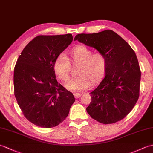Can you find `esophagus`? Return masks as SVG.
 I'll list each match as a JSON object with an SVG mask.
<instances>
[{
	"instance_id": "obj_1",
	"label": "esophagus",
	"mask_w": 153,
	"mask_h": 153,
	"mask_svg": "<svg viewBox=\"0 0 153 153\" xmlns=\"http://www.w3.org/2000/svg\"><path fill=\"white\" fill-rule=\"evenodd\" d=\"M74 95L75 97V98L77 99V98H79V97L82 96V94L81 93H74Z\"/></svg>"
}]
</instances>
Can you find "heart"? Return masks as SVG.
I'll return each instance as SVG.
<instances>
[{
  "label": "heart",
  "mask_w": 153,
  "mask_h": 153,
  "mask_svg": "<svg viewBox=\"0 0 153 153\" xmlns=\"http://www.w3.org/2000/svg\"><path fill=\"white\" fill-rule=\"evenodd\" d=\"M67 57L59 54L54 60L53 69L61 81L66 82L70 78L71 64L79 66L76 71L78 76L70 80L66 87L74 91H82L92 85L98 84L105 76L107 60L101 53H93L90 48L84 45H77L67 52Z\"/></svg>",
  "instance_id": "1"
}]
</instances>
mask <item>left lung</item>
I'll use <instances>...</instances> for the list:
<instances>
[{
    "mask_svg": "<svg viewBox=\"0 0 153 153\" xmlns=\"http://www.w3.org/2000/svg\"><path fill=\"white\" fill-rule=\"evenodd\" d=\"M74 40L95 48L106 58V76L90 93L87 113L97 122L109 124L124 118L139 97L141 70L137 56L129 45L112 30L81 33Z\"/></svg>",
    "mask_w": 153,
    "mask_h": 153,
    "instance_id": "8db88e82",
    "label": "left lung"
}]
</instances>
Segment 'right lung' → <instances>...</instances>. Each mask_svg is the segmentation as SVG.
Returning a JSON list of instances; mask_svg holds the SVG:
<instances>
[{
    "label": "right lung",
    "instance_id": "1",
    "mask_svg": "<svg viewBox=\"0 0 153 153\" xmlns=\"http://www.w3.org/2000/svg\"><path fill=\"white\" fill-rule=\"evenodd\" d=\"M73 40L71 34L38 35L22 51L14 71V95L25 118L51 128L66 118L75 101L72 93L58 83L56 58Z\"/></svg>",
    "mask_w": 153,
    "mask_h": 153
}]
</instances>
